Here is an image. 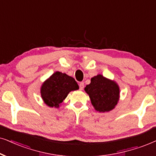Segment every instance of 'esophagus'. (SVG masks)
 Returning a JSON list of instances; mask_svg holds the SVG:
<instances>
[{
    "mask_svg": "<svg viewBox=\"0 0 156 156\" xmlns=\"http://www.w3.org/2000/svg\"><path fill=\"white\" fill-rule=\"evenodd\" d=\"M84 88V83L83 82H80L79 83V88L80 90H83Z\"/></svg>",
    "mask_w": 156,
    "mask_h": 156,
    "instance_id": "obj_1",
    "label": "esophagus"
}]
</instances>
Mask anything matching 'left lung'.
I'll use <instances>...</instances> for the list:
<instances>
[{"instance_id":"8db88e82","label":"left lung","mask_w":156,"mask_h":156,"mask_svg":"<svg viewBox=\"0 0 156 156\" xmlns=\"http://www.w3.org/2000/svg\"><path fill=\"white\" fill-rule=\"evenodd\" d=\"M85 90L90 97L91 103L99 112L113 110L119 99V87L114 81L107 79L101 75L91 78Z\"/></svg>"}]
</instances>
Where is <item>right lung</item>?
<instances>
[{"mask_svg":"<svg viewBox=\"0 0 156 156\" xmlns=\"http://www.w3.org/2000/svg\"><path fill=\"white\" fill-rule=\"evenodd\" d=\"M79 88L72 77L66 73L55 72L41 87V96L45 103L50 107L58 108L69 92Z\"/></svg>","mask_w":156,"mask_h":156,"instance_id":"add662e5","label":"right lung"}]
</instances>
